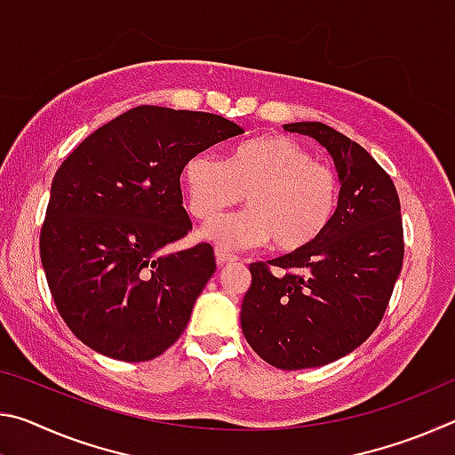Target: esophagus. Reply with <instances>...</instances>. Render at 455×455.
I'll return each instance as SVG.
<instances>
[{
    "label": "esophagus",
    "mask_w": 455,
    "mask_h": 455,
    "mask_svg": "<svg viewBox=\"0 0 455 455\" xmlns=\"http://www.w3.org/2000/svg\"><path fill=\"white\" fill-rule=\"evenodd\" d=\"M214 257H217V265H219V267L230 265V263H235V260H236V257H235V255H230V252L222 251V249H217V251H214Z\"/></svg>",
    "instance_id": "34e87169"
}]
</instances>
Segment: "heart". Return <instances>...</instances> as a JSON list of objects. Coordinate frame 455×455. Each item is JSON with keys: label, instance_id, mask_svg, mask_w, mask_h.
Listing matches in <instances>:
<instances>
[{"label": "heart", "instance_id": "heart-1", "mask_svg": "<svg viewBox=\"0 0 455 455\" xmlns=\"http://www.w3.org/2000/svg\"><path fill=\"white\" fill-rule=\"evenodd\" d=\"M182 182L190 212L203 220L219 217L246 192L249 209L212 220L203 230L225 251L268 241L279 251L303 249L329 227L339 198L337 174L284 136L238 144L227 160L209 150L192 154Z\"/></svg>", "mask_w": 455, "mask_h": 455}]
</instances>
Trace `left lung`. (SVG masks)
<instances>
[{
	"instance_id": "1",
	"label": "left lung",
	"mask_w": 455,
	"mask_h": 455,
	"mask_svg": "<svg viewBox=\"0 0 455 455\" xmlns=\"http://www.w3.org/2000/svg\"><path fill=\"white\" fill-rule=\"evenodd\" d=\"M333 158L341 190L329 227L303 249L252 263L243 335L273 367H321L379 325L403 265L402 206L371 154L323 122H292Z\"/></svg>"
}]
</instances>
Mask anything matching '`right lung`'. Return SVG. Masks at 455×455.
I'll list each match as a JSON object with an SVG mask.
<instances>
[{
  "label": "right lung",
  "instance_id": "right-lung-1",
  "mask_svg": "<svg viewBox=\"0 0 455 455\" xmlns=\"http://www.w3.org/2000/svg\"><path fill=\"white\" fill-rule=\"evenodd\" d=\"M243 132L217 114L138 106L61 163L40 257L58 313L90 349L150 361L187 329L217 263L206 243L163 252L192 230L180 174L192 154Z\"/></svg>",
  "mask_w": 455,
  "mask_h": 455
}]
</instances>
